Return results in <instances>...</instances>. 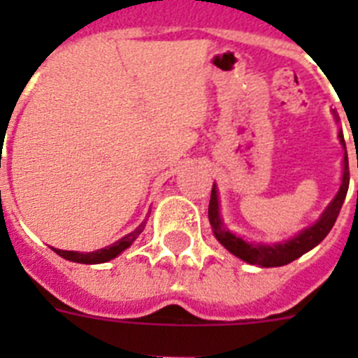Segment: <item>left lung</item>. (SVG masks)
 I'll list each match as a JSON object with an SVG mask.
<instances>
[{
  "label": "left lung",
  "instance_id": "8db88e82",
  "mask_svg": "<svg viewBox=\"0 0 358 358\" xmlns=\"http://www.w3.org/2000/svg\"><path fill=\"white\" fill-rule=\"evenodd\" d=\"M335 122H339V116L334 110ZM339 141L344 148V159H343V177H341V188L331 199V202L327 206V210L322 211L321 217L315 220L312 226L301 229L292 238L283 240V242L274 243H264V242H249L243 240L242 236L233 233L229 227L224 224L222 217H220V204H218V189L217 185L213 182L211 188V199L210 208H208V218H210L211 229L218 242L222 243L224 248L235 255L240 260L248 262L251 265H258V267H281L290 262L297 260L299 256L308 252L310 249H314L317 243L324 240V236L330 233L334 227L335 220L339 217V211L344 204V199L348 194V186H350V169H348V152L346 143H344L343 131L339 129Z\"/></svg>",
  "mask_w": 358,
  "mask_h": 358
}]
</instances>
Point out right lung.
I'll return each mask as SVG.
<instances>
[{
	"mask_svg": "<svg viewBox=\"0 0 358 358\" xmlns=\"http://www.w3.org/2000/svg\"><path fill=\"white\" fill-rule=\"evenodd\" d=\"M147 220H148V217L145 218L143 222L136 227L134 231H131L129 235H125L123 238H120L118 242L110 243V245H107V248L96 249V251L80 252V251H62V249H55V248H52V249L57 252V255L62 256L64 260H69V262H77V264H93V265L94 264H106V262L113 260V258H116L118 255H122V252L125 251L127 248H131L132 242H134V240L141 235V231L145 229V224H147Z\"/></svg>",
	"mask_w": 358,
	"mask_h": 358,
	"instance_id": "obj_1",
	"label": "right lung"
}]
</instances>
